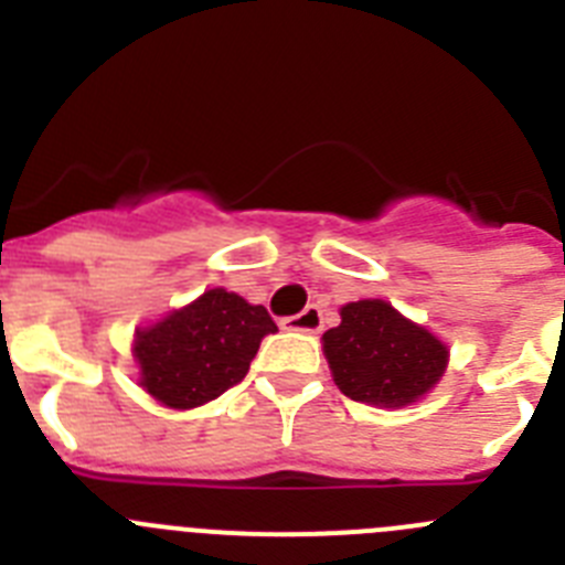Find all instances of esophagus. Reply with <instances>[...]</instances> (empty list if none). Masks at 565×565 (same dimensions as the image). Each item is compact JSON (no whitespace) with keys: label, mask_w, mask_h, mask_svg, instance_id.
Returning a JSON list of instances; mask_svg holds the SVG:
<instances>
[{"label":"esophagus","mask_w":565,"mask_h":565,"mask_svg":"<svg viewBox=\"0 0 565 565\" xmlns=\"http://www.w3.org/2000/svg\"><path fill=\"white\" fill-rule=\"evenodd\" d=\"M279 326L286 328V331H306V333H317L322 328V311L317 306H308L306 311L294 313V317H286Z\"/></svg>","instance_id":"obj_1"}]
</instances>
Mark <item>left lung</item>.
<instances>
[{"instance_id": "8db88e82", "label": "left lung", "mask_w": 565, "mask_h": 565, "mask_svg": "<svg viewBox=\"0 0 565 565\" xmlns=\"http://www.w3.org/2000/svg\"><path fill=\"white\" fill-rule=\"evenodd\" d=\"M342 322L322 344L333 382L353 402L402 407L441 379L447 348L413 326L384 299H359L342 308Z\"/></svg>"}]
</instances>
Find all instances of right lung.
I'll use <instances>...</instances> for the list:
<instances>
[{
  "instance_id": "right-lung-1",
  "label": "right lung",
  "mask_w": 565,
  "mask_h": 565,
  "mask_svg": "<svg viewBox=\"0 0 565 565\" xmlns=\"http://www.w3.org/2000/svg\"><path fill=\"white\" fill-rule=\"evenodd\" d=\"M274 331L266 308L212 288L192 306L138 331L135 359L143 391L174 411L212 402L246 379L259 342Z\"/></svg>"
}]
</instances>
